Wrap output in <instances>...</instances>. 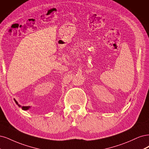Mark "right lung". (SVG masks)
I'll return each mask as SVG.
<instances>
[{
	"label": "right lung",
	"mask_w": 149,
	"mask_h": 149,
	"mask_svg": "<svg viewBox=\"0 0 149 149\" xmlns=\"http://www.w3.org/2000/svg\"><path fill=\"white\" fill-rule=\"evenodd\" d=\"M14 100H15V102L16 103V104H18V106L19 107H22V109H23V110H28V109H29V108H30V107H29V106H28V107H21L20 105L18 103V102L15 100V99H14Z\"/></svg>",
	"instance_id": "add662e5"
}]
</instances>
